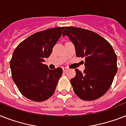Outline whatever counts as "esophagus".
Masks as SVG:
<instances>
[{
  "label": "esophagus",
  "mask_w": 126,
  "mask_h": 126,
  "mask_svg": "<svg viewBox=\"0 0 126 126\" xmlns=\"http://www.w3.org/2000/svg\"><path fill=\"white\" fill-rule=\"evenodd\" d=\"M62 69H63V71H69V68H68V67H63Z\"/></svg>",
  "instance_id": "1"
}]
</instances>
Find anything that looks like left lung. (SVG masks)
<instances>
[{
	"instance_id": "8db88e82",
	"label": "left lung",
	"mask_w": 126,
	"mask_h": 126,
	"mask_svg": "<svg viewBox=\"0 0 126 126\" xmlns=\"http://www.w3.org/2000/svg\"><path fill=\"white\" fill-rule=\"evenodd\" d=\"M74 44L77 57H85L83 73L75 69L71 80L75 94L85 101L103 96L111 86L117 73V56L108 41L95 32L67 27L63 32Z\"/></svg>"
}]
</instances>
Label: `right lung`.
Segmentation results:
<instances>
[{"label": "right lung", "instance_id": "add662e5", "mask_svg": "<svg viewBox=\"0 0 126 126\" xmlns=\"http://www.w3.org/2000/svg\"><path fill=\"white\" fill-rule=\"evenodd\" d=\"M65 27L48 29L31 35L14 51L10 66L12 79L29 99L43 101L52 96L62 75L60 67L49 69L43 64L61 37Z\"/></svg>", "mask_w": 126, "mask_h": 126}]
</instances>
